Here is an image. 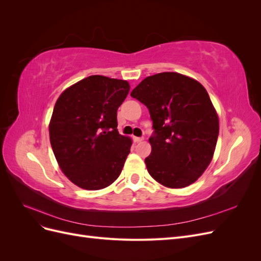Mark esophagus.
Segmentation results:
<instances>
[{
  "label": "esophagus",
  "mask_w": 261,
  "mask_h": 261,
  "mask_svg": "<svg viewBox=\"0 0 261 261\" xmlns=\"http://www.w3.org/2000/svg\"><path fill=\"white\" fill-rule=\"evenodd\" d=\"M133 140L135 141V143H140V141L144 140V138L143 137H133Z\"/></svg>",
  "instance_id": "34e87169"
}]
</instances>
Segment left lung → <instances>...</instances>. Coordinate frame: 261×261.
Segmentation results:
<instances>
[{"label":"left lung","instance_id":"1","mask_svg":"<svg viewBox=\"0 0 261 261\" xmlns=\"http://www.w3.org/2000/svg\"><path fill=\"white\" fill-rule=\"evenodd\" d=\"M152 120L147 170L158 183L183 188L210 164L219 135V118L204 87L191 77L165 72L149 76L130 93Z\"/></svg>","mask_w":261,"mask_h":261}]
</instances>
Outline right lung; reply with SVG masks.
<instances>
[{
  "mask_svg": "<svg viewBox=\"0 0 261 261\" xmlns=\"http://www.w3.org/2000/svg\"><path fill=\"white\" fill-rule=\"evenodd\" d=\"M126 81L92 75L62 92L49 125L62 172L78 187L98 191L120 176L132 139L117 130V109L129 91Z\"/></svg>",
  "mask_w": 261,
  "mask_h": 261,
  "instance_id": "add662e5",
  "label": "right lung"
}]
</instances>
